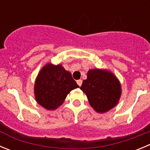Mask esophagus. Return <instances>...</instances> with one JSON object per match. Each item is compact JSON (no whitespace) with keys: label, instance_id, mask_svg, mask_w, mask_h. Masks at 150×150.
<instances>
[{"label":"esophagus","instance_id":"esophagus-1","mask_svg":"<svg viewBox=\"0 0 150 150\" xmlns=\"http://www.w3.org/2000/svg\"><path fill=\"white\" fill-rule=\"evenodd\" d=\"M76 83H77V84H78V86H82V79H78V80L76 81Z\"/></svg>","mask_w":150,"mask_h":150}]
</instances>
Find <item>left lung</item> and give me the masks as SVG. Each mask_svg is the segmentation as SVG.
<instances>
[{"label":"left lung","instance_id":"obj_1","mask_svg":"<svg viewBox=\"0 0 150 150\" xmlns=\"http://www.w3.org/2000/svg\"><path fill=\"white\" fill-rule=\"evenodd\" d=\"M80 89L87 96L91 106L98 113L108 112L114 108L121 96L120 82L107 70H89Z\"/></svg>","mask_w":150,"mask_h":150}]
</instances>
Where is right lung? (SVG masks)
<instances>
[{"label":"right lung","instance_id":"add662e5","mask_svg":"<svg viewBox=\"0 0 150 150\" xmlns=\"http://www.w3.org/2000/svg\"><path fill=\"white\" fill-rule=\"evenodd\" d=\"M62 64L48 63L38 73L34 86L35 100L47 110H55L63 103L70 91L79 88Z\"/></svg>","mask_w":150,"mask_h":150}]
</instances>
